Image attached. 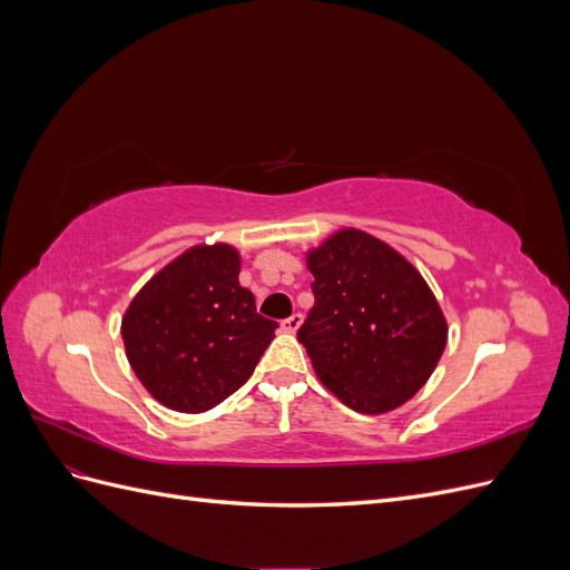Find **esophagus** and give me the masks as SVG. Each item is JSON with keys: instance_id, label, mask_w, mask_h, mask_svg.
I'll return each mask as SVG.
<instances>
[{"instance_id": "esophagus-1", "label": "esophagus", "mask_w": 570, "mask_h": 570, "mask_svg": "<svg viewBox=\"0 0 570 570\" xmlns=\"http://www.w3.org/2000/svg\"><path fill=\"white\" fill-rule=\"evenodd\" d=\"M299 325H302V314H292L289 318H285V321L281 323V327H283L285 333H297Z\"/></svg>"}]
</instances>
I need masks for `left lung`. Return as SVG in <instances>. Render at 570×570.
<instances>
[{
  "label": "left lung",
  "instance_id": "left-lung-1",
  "mask_svg": "<svg viewBox=\"0 0 570 570\" xmlns=\"http://www.w3.org/2000/svg\"><path fill=\"white\" fill-rule=\"evenodd\" d=\"M316 304L297 340L321 383L358 413H387L433 375L446 321L423 275L383 239L344 228L306 252Z\"/></svg>",
  "mask_w": 570,
  "mask_h": 570
}]
</instances>
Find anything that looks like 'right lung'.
Masks as SVG:
<instances>
[{
  "label": "right lung",
  "mask_w": 570,
  "mask_h": 570,
  "mask_svg": "<svg viewBox=\"0 0 570 570\" xmlns=\"http://www.w3.org/2000/svg\"><path fill=\"white\" fill-rule=\"evenodd\" d=\"M230 245H197L137 292L120 321L137 381L164 406L202 413L243 387L278 323L256 314Z\"/></svg>",
  "instance_id": "add662e5"
}]
</instances>
